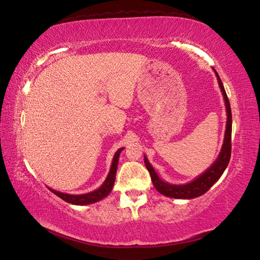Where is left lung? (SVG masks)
I'll list each match as a JSON object with an SVG mask.
<instances>
[{"label": "left lung", "instance_id": "obj_1", "mask_svg": "<svg viewBox=\"0 0 260 260\" xmlns=\"http://www.w3.org/2000/svg\"><path fill=\"white\" fill-rule=\"evenodd\" d=\"M216 77L218 80V85L221 87V90L223 92L225 105H226V112H228V122H226V130H225V138H224V144L222 147V151L219 154L218 158L216 161L210 166V168L202 174L198 176L197 179L192 182L183 185H174L166 183L164 181H161L157 174L155 173L154 169L151 168L149 161L147 160L145 157V165L148 172L150 174L151 181H153V184L155 189L158 191L159 193L168 196L171 198H179V199H192L196 197H199V196L204 194L206 191L209 190V188L216 182V181L221 178V175L226 169L229 165L230 158H231V137H232V113H231V106H230V102L228 99L226 92H225L224 86L222 84V80L216 72Z\"/></svg>", "mask_w": 260, "mask_h": 260}]
</instances>
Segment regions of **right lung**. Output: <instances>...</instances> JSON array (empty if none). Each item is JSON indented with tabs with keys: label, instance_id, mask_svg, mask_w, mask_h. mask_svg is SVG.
<instances>
[{
	"label": "right lung",
	"instance_id": "1",
	"mask_svg": "<svg viewBox=\"0 0 260 260\" xmlns=\"http://www.w3.org/2000/svg\"><path fill=\"white\" fill-rule=\"evenodd\" d=\"M123 148L119 149L114 155L113 161H112V166L110 170V173L107 175V178L105 180V182L103 183L102 187L100 189H97L92 192L89 193H85V194H67V193H62L58 192V191L52 190L50 189L54 194H56L57 197H60L61 199L64 200V202L73 204V205H88V204H92L99 202V200L105 198L107 194H109L112 188L114 185V181H115V174H116V169H117V161H119V156L121 150Z\"/></svg>",
	"mask_w": 260,
	"mask_h": 260
}]
</instances>
